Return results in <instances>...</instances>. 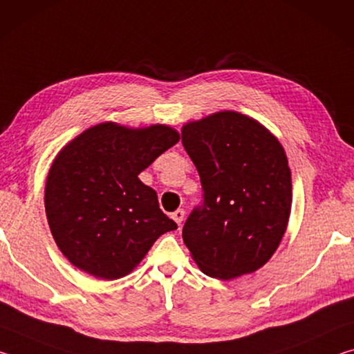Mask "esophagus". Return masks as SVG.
<instances>
[{"label":"esophagus","instance_id":"1","mask_svg":"<svg viewBox=\"0 0 354 354\" xmlns=\"http://www.w3.org/2000/svg\"><path fill=\"white\" fill-rule=\"evenodd\" d=\"M171 218L176 221L178 226H181L183 220H184V209H176V211L171 214Z\"/></svg>","mask_w":354,"mask_h":354}]
</instances>
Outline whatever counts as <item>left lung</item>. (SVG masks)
Listing matches in <instances>:
<instances>
[{"label":"left lung","instance_id":"left-lung-1","mask_svg":"<svg viewBox=\"0 0 354 354\" xmlns=\"http://www.w3.org/2000/svg\"><path fill=\"white\" fill-rule=\"evenodd\" d=\"M181 137L203 189L201 205L183 227L185 247L207 277L230 281L256 272L289 221L284 148L256 120L231 111L187 123Z\"/></svg>","mask_w":354,"mask_h":354}]
</instances>
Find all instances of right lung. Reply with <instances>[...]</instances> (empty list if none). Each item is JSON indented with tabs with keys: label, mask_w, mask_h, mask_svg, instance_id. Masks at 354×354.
<instances>
[{
	"label": "right lung",
	"mask_w": 354,
	"mask_h": 354,
	"mask_svg": "<svg viewBox=\"0 0 354 354\" xmlns=\"http://www.w3.org/2000/svg\"><path fill=\"white\" fill-rule=\"evenodd\" d=\"M179 140L165 124L101 123L65 147L46 178L45 209L64 256L100 279H118L178 225L139 173Z\"/></svg>",
	"instance_id": "1"
}]
</instances>
